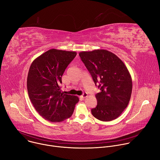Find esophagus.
Here are the masks:
<instances>
[{"label":"esophagus","instance_id":"obj_1","mask_svg":"<svg viewBox=\"0 0 160 160\" xmlns=\"http://www.w3.org/2000/svg\"><path fill=\"white\" fill-rule=\"evenodd\" d=\"M87 96H88V94H87V93H86V92H84L82 96H81V97L82 98H87Z\"/></svg>","mask_w":160,"mask_h":160}]
</instances>
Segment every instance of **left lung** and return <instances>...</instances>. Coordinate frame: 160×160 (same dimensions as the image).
<instances>
[{
	"mask_svg": "<svg viewBox=\"0 0 160 160\" xmlns=\"http://www.w3.org/2000/svg\"><path fill=\"white\" fill-rule=\"evenodd\" d=\"M101 92L96 95L97 106L91 109L99 120L117 118L127 107L132 94V80L123 62L115 54L104 49L79 53Z\"/></svg>",
	"mask_w": 160,
	"mask_h": 160,
	"instance_id": "8db88e82",
	"label": "left lung"
}]
</instances>
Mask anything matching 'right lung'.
<instances>
[{"label":"right lung","instance_id":"1","mask_svg":"<svg viewBox=\"0 0 160 160\" xmlns=\"http://www.w3.org/2000/svg\"><path fill=\"white\" fill-rule=\"evenodd\" d=\"M77 52L50 49L37 58L32 63L27 77L29 98L39 115L51 122H61L71 117L76 96L63 94L60 83L66 68Z\"/></svg>","mask_w":160,"mask_h":160}]
</instances>
